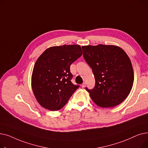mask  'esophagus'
I'll return each instance as SVG.
<instances>
[{"mask_svg":"<svg viewBox=\"0 0 148 148\" xmlns=\"http://www.w3.org/2000/svg\"><path fill=\"white\" fill-rule=\"evenodd\" d=\"M85 86H86V83H83L82 84V88H84Z\"/></svg>","mask_w":148,"mask_h":148,"instance_id":"34e87169","label":"esophagus"}]
</instances>
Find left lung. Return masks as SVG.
Instances as JSON below:
<instances>
[{"label":"left lung","instance_id":"left-lung-1","mask_svg":"<svg viewBox=\"0 0 148 148\" xmlns=\"http://www.w3.org/2000/svg\"><path fill=\"white\" fill-rule=\"evenodd\" d=\"M83 57L92 69L95 86L86 88L98 106H118L130 94L134 82V71L127 53L113 45L82 46Z\"/></svg>","mask_w":148,"mask_h":148}]
</instances>
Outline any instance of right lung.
Wrapping results in <instances>:
<instances>
[{
  "label": "right lung",
  "instance_id": "add662e5",
  "mask_svg": "<svg viewBox=\"0 0 148 148\" xmlns=\"http://www.w3.org/2000/svg\"><path fill=\"white\" fill-rule=\"evenodd\" d=\"M82 55L79 45L53 46L46 49L36 60L31 86L38 103L46 109L59 110L79 88L71 79L70 65Z\"/></svg>",
  "mask_w": 148,
  "mask_h": 148
}]
</instances>
